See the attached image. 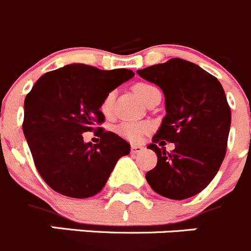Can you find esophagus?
Wrapping results in <instances>:
<instances>
[{"label":"esophagus","instance_id":"34e87169","mask_svg":"<svg viewBox=\"0 0 251 251\" xmlns=\"http://www.w3.org/2000/svg\"><path fill=\"white\" fill-rule=\"evenodd\" d=\"M132 153H139V151H143V147L142 146H137V144H133L132 146Z\"/></svg>","mask_w":251,"mask_h":251}]
</instances>
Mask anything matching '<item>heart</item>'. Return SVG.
<instances>
[{
  "mask_svg": "<svg viewBox=\"0 0 251 251\" xmlns=\"http://www.w3.org/2000/svg\"><path fill=\"white\" fill-rule=\"evenodd\" d=\"M134 92L137 93V96L141 98L143 102H146L147 98L151 96L153 92L158 91L154 86L149 83H144V82H139V83L134 84L133 87ZM114 91L108 92L104 96V98L100 102V112H102L104 116H109L112 113V108H113V102H114ZM151 130V126L148 123H139V122H124L121 126H118L117 128V132L119 135H122L123 138L128 139V141L137 142L142 138V135L144 133L149 132Z\"/></svg>",
  "mask_w": 251,
  "mask_h": 251,
  "instance_id": "1",
  "label": "heart"
}]
</instances>
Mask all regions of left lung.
I'll use <instances>...</instances> for the list:
<instances>
[{"label": "left lung", "instance_id": "1", "mask_svg": "<svg viewBox=\"0 0 251 251\" xmlns=\"http://www.w3.org/2000/svg\"><path fill=\"white\" fill-rule=\"evenodd\" d=\"M164 93L165 114L148 146L155 168L146 174L151 189L174 201L201 193L213 180L226 153L231 112L219 80L198 64L172 58L137 71ZM174 143L165 152L157 144Z\"/></svg>", "mask_w": 251, "mask_h": 251}]
</instances>
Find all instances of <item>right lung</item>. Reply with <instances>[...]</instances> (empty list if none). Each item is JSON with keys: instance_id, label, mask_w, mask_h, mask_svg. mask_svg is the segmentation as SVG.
I'll list each match as a JSON object with an SVG mask.
<instances>
[{"instance_id": "obj_1", "label": "right lung", "mask_w": 251, "mask_h": 251, "mask_svg": "<svg viewBox=\"0 0 251 251\" xmlns=\"http://www.w3.org/2000/svg\"><path fill=\"white\" fill-rule=\"evenodd\" d=\"M134 75L133 71H103L82 63L45 73L25 100L24 133L34 165L54 192L84 199L103 189L114 165L130 144L104 132L100 102ZM98 130L101 142L86 144L83 133Z\"/></svg>"}]
</instances>
